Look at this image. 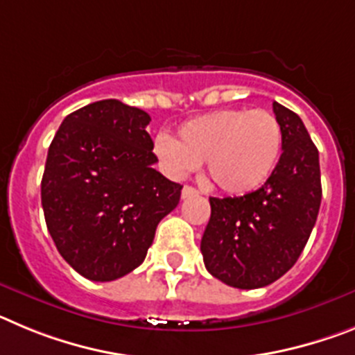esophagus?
<instances>
[{
  "label": "esophagus",
  "instance_id": "esophagus-1",
  "mask_svg": "<svg viewBox=\"0 0 355 355\" xmlns=\"http://www.w3.org/2000/svg\"><path fill=\"white\" fill-rule=\"evenodd\" d=\"M197 190L193 187H188V184H184L183 187V190H181V197H183V199H187V197H190V196H197Z\"/></svg>",
  "mask_w": 355,
  "mask_h": 355
}]
</instances>
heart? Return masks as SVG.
I'll return each instance as SVG.
<instances>
[{"label": "heart", "instance_id": "obj_1", "mask_svg": "<svg viewBox=\"0 0 355 355\" xmlns=\"http://www.w3.org/2000/svg\"><path fill=\"white\" fill-rule=\"evenodd\" d=\"M283 130L265 110H220L187 121L171 137L155 140L163 172L181 180L206 162L209 180L227 193L241 196L261 187L277 165Z\"/></svg>", "mask_w": 355, "mask_h": 355}]
</instances>
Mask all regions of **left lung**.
<instances>
[{
	"label": "left lung",
	"mask_w": 355,
	"mask_h": 355,
	"mask_svg": "<svg viewBox=\"0 0 355 355\" xmlns=\"http://www.w3.org/2000/svg\"><path fill=\"white\" fill-rule=\"evenodd\" d=\"M283 155L261 188L241 197H209L211 216L200 240L206 270L227 286L263 288L297 263L322 200L318 149L304 122L274 103Z\"/></svg>",
	"instance_id": "left-lung-1"
}]
</instances>
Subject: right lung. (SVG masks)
Returning <instances> with one entry per match:
<instances>
[{
    "label": "right lung",
    "mask_w": 355,
    "mask_h": 355,
    "mask_svg": "<svg viewBox=\"0 0 355 355\" xmlns=\"http://www.w3.org/2000/svg\"><path fill=\"white\" fill-rule=\"evenodd\" d=\"M149 115L103 99L64 119L48 150L40 197L56 249L97 283L130 274L146 259L181 184L153 168L158 158Z\"/></svg>",
    "instance_id": "obj_1"
}]
</instances>
